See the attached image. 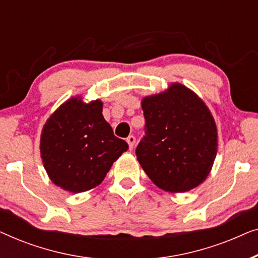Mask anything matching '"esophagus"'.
I'll return each instance as SVG.
<instances>
[{"mask_svg": "<svg viewBox=\"0 0 258 258\" xmlns=\"http://www.w3.org/2000/svg\"><path fill=\"white\" fill-rule=\"evenodd\" d=\"M126 142H128V144H129V148H130V150L133 149L134 148V146H135V142H136V139H135V136H133V135H130L128 139H126Z\"/></svg>", "mask_w": 258, "mask_h": 258, "instance_id": "obj_1", "label": "esophagus"}]
</instances>
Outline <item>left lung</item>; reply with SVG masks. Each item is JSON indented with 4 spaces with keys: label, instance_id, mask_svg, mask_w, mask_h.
Segmentation results:
<instances>
[{
    "label": "left lung",
    "instance_id": "obj_1",
    "mask_svg": "<svg viewBox=\"0 0 258 258\" xmlns=\"http://www.w3.org/2000/svg\"><path fill=\"white\" fill-rule=\"evenodd\" d=\"M146 135L136 148L141 167L158 188L189 191L206 181L217 154V128L206 103L172 83L142 100Z\"/></svg>",
    "mask_w": 258,
    "mask_h": 258
}]
</instances>
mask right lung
<instances>
[{"mask_svg":"<svg viewBox=\"0 0 258 258\" xmlns=\"http://www.w3.org/2000/svg\"><path fill=\"white\" fill-rule=\"evenodd\" d=\"M100 100L69 98L47 119L40 141L41 158L51 182L79 194L97 186L128 143L114 135Z\"/></svg>","mask_w":258,"mask_h":258,"instance_id":"add662e5","label":"right lung"}]
</instances>
